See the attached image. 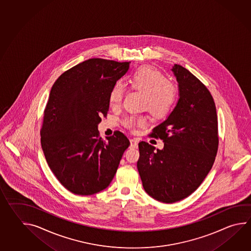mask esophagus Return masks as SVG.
<instances>
[{"mask_svg":"<svg viewBox=\"0 0 251 251\" xmlns=\"http://www.w3.org/2000/svg\"><path fill=\"white\" fill-rule=\"evenodd\" d=\"M129 142H130V148L131 149H136V148H138V141H137V139H135V138H132V139H130L129 140Z\"/></svg>","mask_w":251,"mask_h":251,"instance_id":"obj_1","label":"esophagus"}]
</instances>
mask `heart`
I'll return each mask as SVG.
<instances>
[{
    "label": "heart",
    "mask_w": 251,
    "mask_h": 251,
    "mask_svg": "<svg viewBox=\"0 0 251 251\" xmlns=\"http://www.w3.org/2000/svg\"><path fill=\"white\" fill-rule=\"evenodd\" d=\"M130 87L142 93V107L148 109L154 118H164L172 111L176 100V89L167 77L155 68L144 66L138 69L128 78ZM124 87L117 82L109 93V102L112 107H117L123 101ZM147 118L142 115H131L125 119L124 125L128 128L143 126Z\"/></svg>",
    "instance_id": "obj_1"
}]
</instances>
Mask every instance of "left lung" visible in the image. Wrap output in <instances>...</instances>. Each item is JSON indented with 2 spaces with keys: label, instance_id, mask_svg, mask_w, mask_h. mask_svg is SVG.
Wrapping results in <instances>:
<instances>
[{
  "label": "left lung",
  "instance_id": "8db88e82",
  "mask_svg": "<svg viewBox=\"0 0 251 251\" xmlns=\"http://www.w3.org/2000/svg\"><path fill=\"white\" fill-rule=\"evenodd\" d=\"M178 82V101L150 136L164 149L138 144V170L145 191L163 203H174L200 187L215 162L218 149L217 114L214 99L199 78L184 67L171 69Z\"/></svg>",
  "mask_w": 251,
  "mask_h": 251
}]
</instances>
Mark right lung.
<instances>
[{"mask_svg":"<svg viewBox=\"0 0 251 251\" xmlns=\"http://www.w3.org/2000/svg\"><path fill=\"white\" fill-rule=\"evenodd\" d=\"M129 62L94 58L62 73L51 87L41 129L42 149L58 180L72 193L106 189L117 172L127 137L116 131L103 140L98 124L109 109V93Z\"/></svg>","mask_w":251,"mask_h":251,"instance_id":"add662e5","label":"right lung"}]
</instances>
